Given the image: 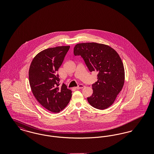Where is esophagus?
Returning <instances> with one entry per match:
<instances>
[{
  "instance_id": "obj_1",
  "label": "esophagus",
  "mask_w": 154,
  "mask_h": 154,
  "mask_svg": "<svg viewBox=\"0 0 154 154\" xmlns=\"http://www.w3.org/2000/svg\"><path fill=\"white\" fill-rule=\"evenodd\" d=\"M84 87V85H82V84H80L78 87H75V89H82V88H83Z\"/></svg>"
}]
</instances>
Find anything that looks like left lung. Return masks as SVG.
Instances as JSON below:
<instances>
[{"instance_id":"obj_1","label":"left lung","mask_w":154,"mask_h":154,"mask_svg":"<svg viewBox=\"0 0 154 154\" xmlns=\"http://www.w3.org/2000/svg\"><path fill=\"white\" fill-rule=\"evenodd\" d=\"M74 55H81L89 70L97 72V81L92 87L93 94L87 98L94 107L104 110L111 106L124 87V64L117 51L106 44L83 43L76 44Z\"/></svg>"}]
</instances>
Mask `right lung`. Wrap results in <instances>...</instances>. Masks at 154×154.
I'll use <instances>...</instances> for the list:
<instances>
[{
	"instance_id": "1",
	"label": "right lung",
	"mask_w": 154,
	"mask_h": 154,
	"mask_svg": "<svg viewBox=\"0 0 154 154\" xmlns=\"http://www.w3.org/2000/svg\"><path fill=\"white\" fill-rule=\"evenodd\" d=\"M70 46H59L38 53L29 70V80L32 93L39 103L52 112L66 107L72 97V91L63 84L59 87L57 72Z\"/></svg>"
}]
</instances>
